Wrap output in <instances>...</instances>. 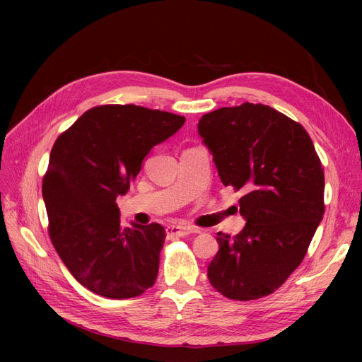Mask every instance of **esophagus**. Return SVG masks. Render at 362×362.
<instances>
[{
  "mask_svg": "<svg viewBox=\"0 0 362 362\" xmlns=\"http://www.w3.org/2000/svg\"><path fill=\"white\" fill-rule=\"evenodd\" d=\"M199 229L196 228H190V226H168L166 228V234L168 238H175V237H184V235H189V234H198Z\"/></svg>",
  "mask_w": 362,
  "mask_h": 362,
  "instance_id": "1",
  "label": "esophagus"
}]
</instances>
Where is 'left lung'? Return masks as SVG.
Masks as SVG:
<instances>
[{"mask_svg": "<svg viewBox=\"0 0 362 362\" xmlns=\"http://www.w3.org/2000/svg\"><path fill=\"white\" fill-rule=\"evenodd\" d=\"M199 136L223 185L243 190L246 225L217 233L208 279L225 298L254 300L299 267L325 214V173L306 129L275 108L245 103L206 113Z\"/></svg>", "mask_w": 362, "mask_h": 362, "instance_id": "1", "label": "left lung"}]
</instances>
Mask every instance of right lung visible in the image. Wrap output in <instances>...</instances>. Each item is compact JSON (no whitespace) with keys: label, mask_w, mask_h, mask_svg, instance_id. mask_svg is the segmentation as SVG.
<instances>
[{"label":"right lung","mask_w":362,"mask_h":362,"mask_svg":"<svg viewBox=\"0 0 362 362\" xmlns=\"http://www.w3.org/2000/svg\"><path fill=\"white\" fill-rule=\"evenodd\" d=\"M184 122V116L133 104L98 105L57 137L42 181L49 237L87 290L129 299L154 286L164 228H122L116 198L129 190L149 151Z\"/></svg>","instance_id":"right-lung-1"}]
</instances>
